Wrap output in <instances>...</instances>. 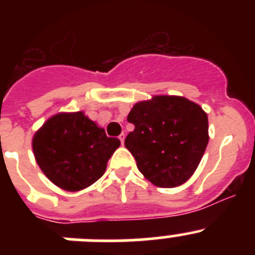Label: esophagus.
Segmentation results:
<instances>
[{
  "instance_id": "obj_1",
  "label": "esophagus",
  "mask_w": 255,
  "mask_h": 255,
  "mask_svg": "<svg viewBox=\"0 0 255 255\" xmlns=\"http://www.w3.org/2000/svg\"><path fill=\"white\" fill-rule=\"evenodd\" d=\"M119 139H120V141H121V144H124V140H125V134H120V136H119Z\"/></svg>"
}]
</instances>
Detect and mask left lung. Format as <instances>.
<instances>
[{
	"mask_svg": "<svg viewBox=\"0 0 255 255\" xmlns=\"http://www.w3.org/2000/svg\"><path fill=\"white\" fill-rule=\"evenodd\" d=\"M128 121L134 130L125 147L138 170L159 188H175L197 170L208 144V117L184 97L157 96L132 107Z\"/></svg>",
	"mask_w": 255,
	"mask_h": 255,
	"instance_id": "left-lung-1",
	"label": "left lung"
}]
</instances>
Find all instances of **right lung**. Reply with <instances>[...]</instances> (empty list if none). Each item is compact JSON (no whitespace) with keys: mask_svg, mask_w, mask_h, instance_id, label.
<instances>
[{"mask_svg":"<svg viewBox=\"0 0 255 255\" xmlns=\"http://www.w3.org/2000/svg\"><path fill=\"white\" fill-rule=\"evenodd\" d=\"M120 147L83 112L51 117L33 138L40 170L58 188L78 191L102 176L107 161Z\"/></svg>","mask_w":255,"mask_h":255,"instance_id":"obj_1","label":"right lung"}]
</instances>
